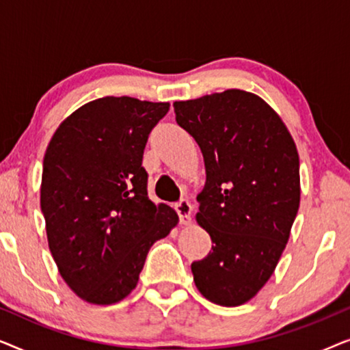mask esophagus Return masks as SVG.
<instances>
[{"instance_id":"esophagus-1","label":"esophagus","mask_w":350,"mask_h":350,"mask_svg":"<svg viewBox=\"0 0 350 350\" xmlns=\"http://www.w3.org/2000/svg\"><path fill=\"white\" fill-rule=\"evenodd\" d=\"M175 210L178 213L181 224H185V226L191 224V212H193V207H191L188 200H181V202L175 204Z\"/></svg>"}]
</instances>
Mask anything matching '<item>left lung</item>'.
<instances>
[{
    "instance_id": "left-lung-1",
    "label": "left lung",
    "mask_w": 350,
    "mask_h": 350,
    "mask_svg": "<svg viewBox=\"0 0 350 350\" xmlns=\"http://www.w3.org/2000/svg\"><path fill=\"white\" fill-rule=\"evenodd\" d=\"M175 118L204 156L196 221L212 252L191 271L200 295L234 308L274 274L299 208V156L282 118L241 89L175 102Z\"/></svg>"
}]
</instances>
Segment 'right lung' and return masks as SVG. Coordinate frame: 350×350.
I'll list each match as a JSON object with an SVG mask.
<instances>
[{
  "label": "right lung",
  "mask_w": 350,
  "mask_h": 350,
  "mask_svg": "<svg viewBox=\"0 0 350 350\" xmlns=\"http://www.w3.org/2000/svg\"><path fill=\"white\" fill-rule=\"evenodd\" d=\"M167 102L103 97L66 116L47 145L41 210L49 250L66 285L90 304L122 301L138 284L152 243L178 215L148 198L142 167Z\"/></svg>",
  "instance_id": "1"
}]
</instances>
